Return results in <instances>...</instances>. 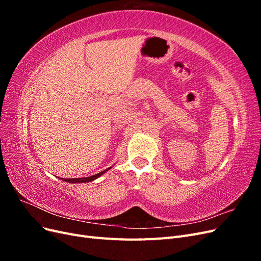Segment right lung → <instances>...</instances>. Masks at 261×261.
Instances as JSON below:
<instances>
[{"instance_id": "obj_1", "label": "right lung", "mask_w": 261, "mask_h": 261, "mask_svg": "<svg viewBox=\"0 0 261 261\" xmlns=\"http://www.w3.org/2000/svg\"><path fill=\"white\" fill-rule=\"evenodd\" d=\"M110 169H111V168H109V169H107V170H105V171H102V172H100V173H97V174H94V175H92V176H88V177H80V178H62V179L64 180V181H67V183H87V181H92V180H94L96 178L100 177L102 174H105V173H106L107 171H109Z\"/></svg>"}]
</instances>
